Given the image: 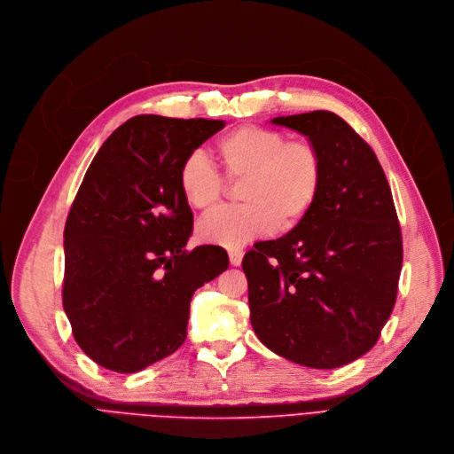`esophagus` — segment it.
Segmentation results:
<instances>
[{
	"label": "esophagus",
	"instance_id": "1",
	"mask_svg": "<svg viewBox=\"0 0 454 454\" xmlns=\"http://www.w3.org/2000/svg\"><path fill=\"white\" fill-rule=\"evenodd\" d=\"M244 258V251L242 249H231L229 251V262L231 266H240Z\"/></svg>",
	"mask_w": 454,
	"mask_h": 454
}]
</instances>
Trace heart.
I'll list each match as a JSON object with an SVG mask.
<instances>
[{"mask_svg":"<svg viewBox=\"0 0 454 454\" xmlns=\"http://www.w3.org/2000/svg\"><path fill=\"white\" fill-rule=\"evenodd\" d=\"M215 153L225 176L242 181L239 208H222L198 225L205 244L240 249L271 234L290 231L314 208L323 184V160L314 144L288 140L270 127L244 125L225 135ZM179 190L193 210L208 212L223 193V179L201 151L190 153L179 168Z\"/></svg>","mask_w":454,"mask_h":454,"instance_id":"heart-1","label":"heart"}]
</instances>
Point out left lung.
Segmentation results:
<instances>
[{
	"label": "left lung",
	"instance_id": "8db88e82",
	"mask_svg": "<svg viewBox=\"0 0 454 454\" xmlns=\"http://www.w3.org/2000/svg\"><path fill=\"white\" fill-rule=\"evenodd\" d=\"M271 123L317 147L323 184L303 222L244 256L251 325L278 356L340 368L373 348L395 305L403 240L392 190L373 149L334 113Z\"/></svg>",
	"mask_w": 454,
	"mask_h": 454
}]
</instances>
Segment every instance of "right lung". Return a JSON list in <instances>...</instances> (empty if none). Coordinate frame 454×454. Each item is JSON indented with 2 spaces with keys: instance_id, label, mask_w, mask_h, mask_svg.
Segmentation results:
<instances>
[{
  "instance_id": "1",
  "label": "right lung",
  "mask_w": 454,
  "mask_h": 454,
  "mask_svg": "<svg viewBox=\"0 0 454 454\" xmlns=\"http://www.w3.org/2000/svg\"><path fill=\"white\" fill-rule=\"evenodd\" d=\"M223 120L140 114L105 140L64 227L62 307L79 348L116 373H137L184 338L193 292L229 266L218 246L188 251L193 215L181 162Z\"/></svg>"
}]
</instances>
